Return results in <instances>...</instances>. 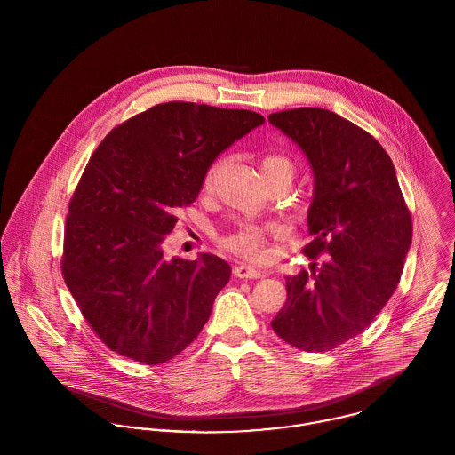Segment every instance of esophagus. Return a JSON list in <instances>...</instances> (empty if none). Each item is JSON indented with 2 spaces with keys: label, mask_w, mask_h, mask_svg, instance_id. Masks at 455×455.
<instances>
[{
  "label": "esophagus",
  "mask_w": 455,
  "mask_h": 455,
  "mask_svg": "<svg viewBox=\"0 0 455 455\" xmlns=\"http://www.w3.org/2000/svg\"><path fill=\"white\" fill-rule=\"evenodd\" d=\"M233 273H235V276L243 278V280H252V278H262V276H264L262 271L252 267V266H247V264H238V266H235V267H233Z\"/></svg>",
  "instance_id": "esophagus-1"
}]
</instances>
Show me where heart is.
<instances>
[{
  "label": "heart",
  "instance_id": "heart-1",
  "mask_svg": "<svg viewBox=\"0 0 455 455\" xmlns=\"http://www.w3.org/2000/svg\"><path fill=\"white\" fill-rule=\"evenodd\" d=\"M260 175L264 182L269 180H283L291 186L296 166L294 163L282 154H267L260 159L259 163ZM217 166H212L203 180V188L210 189L213 184ZM278 228H264V226H256V224H242L238 226L233 233L226 235L222 238V247L231 251L236 256L247 258V259H264L267 251H266V242L271 235H278Z\"/></svg>",
  "mask_w": 455,
  "mask_h": 455
}]
</instances>
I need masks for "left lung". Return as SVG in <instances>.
<instances>
[{
    "mask_svg": "<svg viewBox=\"0 0 455 455\" xmlns=\"http://www.w3.org/2000/svg\"><path fill=\"white\" fill-rule=\"evenodd\" d=\"M267 121L305 152L314 199L303 249L312 273L285 276L287 301L273 331L305 352H327L361 334L394 294L411 245V215L384 147L325 108H294Z\"/></svg>",
    "mask_w": 455,
    "mask_h": 455,
    "instance_id": "1",
    "label": "left lung"
}]
</instances>
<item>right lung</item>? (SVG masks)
<instances>
[{
    "instance_id": "obj_1",
    "label": "right lung",
    "mask_w": 455,
    "mask_h": 455,
    "mask_svg": "<svg viewBox=\"0 0 455 455\" xmlns=\"http://www.w3.org/2000/svg\"><path fill=\"white\" fill-rule=\"evenodd\" d=\"M262 123L251 110L170 101L98 145L68 206L61 269L110 350L161 364L201 332L231 267L213 254L166 259L163 242L215 157Z\"/></svg>"
}]
</instances>
